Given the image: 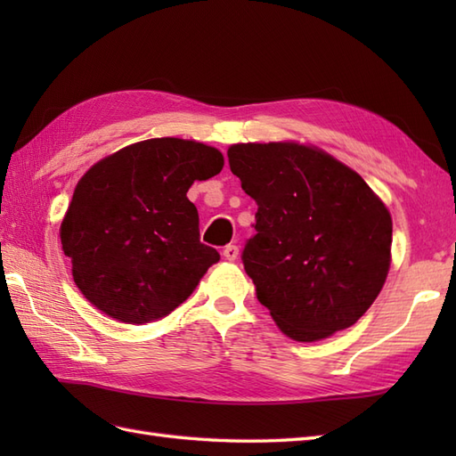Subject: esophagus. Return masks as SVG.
Masks as SVG:
<instances>
[{
  "label": "esophagus",
  "instance_id": "esophagus-1",
  "mask_svg": "<svg viewBox=\"0 0 456 456\" xmlns=\"http://www.w3.org/2000/svg\"><path fill=\"white\" fill-rule=\"evenodd\" d=\"M223 256H225L227 260H235L239 256V247L237 245H227L225 248H223Z\"/></svg>",
  "mask_w": 456,
  "mask_h": 456
}]
</instances>
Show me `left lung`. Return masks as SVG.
<instances>
[{
  "mask_svg": "<svg viewBox=\"0 0 456 456\" xmlns=\"http://www.w3.org/2000/svg\"><path fill=\"white\" fill-rule=\"evenodd\" d=\"M227 157L258 206L240 255L258 302L294 341L354 325L388 276L384 203L354 170L304 144H233Z\"/></svg>",
  "mask_w": 456,
  "mask_h": 456,
  "instance_id": "8db88e82",
  "label": "left lung"
}]
</instances>
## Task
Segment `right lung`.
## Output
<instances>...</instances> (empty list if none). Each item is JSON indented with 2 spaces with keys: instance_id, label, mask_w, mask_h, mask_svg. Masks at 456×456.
<instances>
[{
  "instance_id": "add662e5",
  "label": "right lung",
  "mask_w": 456,
  "mask_h": 456,
  "mask_svg": "<svg viewBox=\"0 0 456 456\" xmlns=\"http://www.w3.org/2000/svg\"><path fill=\"white\" fill-rule=\"evenodd\" d=\"M223 154L174 137L129 144L84 174L61 225L76 286L113 319L142 325L174 312L219 260L200 240L193 180Z\"/></svg>"
}]
</instances>
